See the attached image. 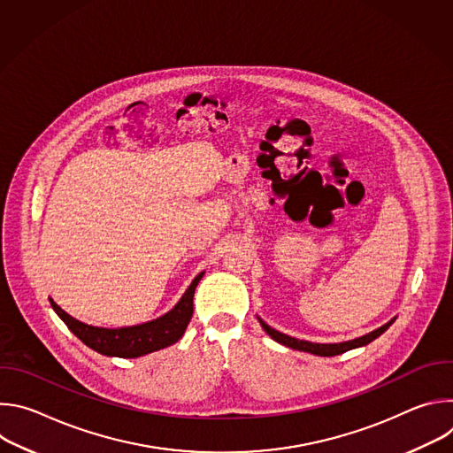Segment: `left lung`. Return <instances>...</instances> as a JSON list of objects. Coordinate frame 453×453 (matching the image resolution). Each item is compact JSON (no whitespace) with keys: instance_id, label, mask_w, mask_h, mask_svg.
<instances>
[{"instance_id":"obj_1","label":"left lung","mask_w":453,"mask_h":453,"mask_svg":"<svg viewBox=\"0 0 453 453\" xmlns=\"http://www.w3.org/2000/svg\"><path fill=\"white\" fill-rule=\"evenodd\" d=\"M257 320H260L262 328L280 344L287 346V348H292V349H297V351H306V353H311V355H319V357H335V355H341L344 351H349V349H355V348H360V346H365L369 342H372L376 337H380L387 328H389L395 319L387 322V325H383L381 328L364 335V337H358V339H353V341H348V342H339V344H319V342H308V341H299L296 337H290V335H285L274 328H271L267 322H264L260 317H257Z\"/></svg>"}]
</instances>
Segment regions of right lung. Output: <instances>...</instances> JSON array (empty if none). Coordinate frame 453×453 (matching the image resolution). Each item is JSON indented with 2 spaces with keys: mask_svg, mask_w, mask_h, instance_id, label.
I'll list each match as a JSON object with an SVG mask.
<instances>
[{
  "mask_svg": "<svg viewBox=\"0 0 453 453\" xmlns=\"http://www.w3.org/2000/svg\"><path fill=\"white\" fill-rule=\"evenodd\" d=\"M201 273L191 281L180 301L165 315L143 322L138 326L127 328H100L91 326L86 322L72 317L64 311L53 299H50L51 308L86 346L105 355V357H119V358H138L147 353L168 348L175 344L186 332L188 322L193 313V294L199 281L203 280Z\"/></svg>",
  "mask_w": 453,
  "mask_h": 453,
  "instance_id": "right-lung-1",
  "label": "right lung"
}]
</instances>
